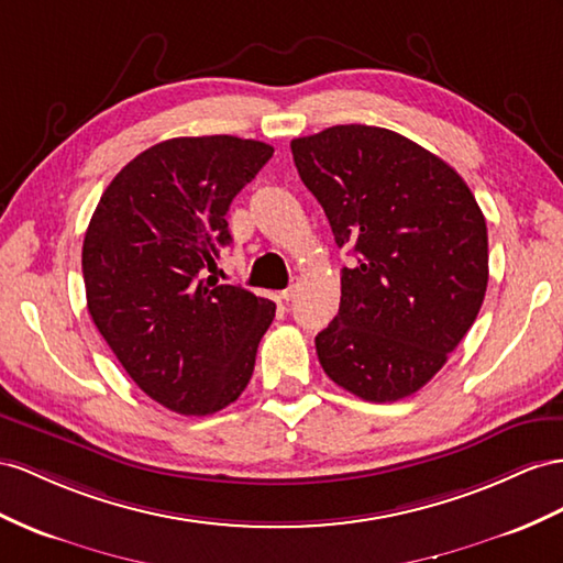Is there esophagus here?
<instances>
[{
    "label": "esophagus",
    "mask_w": 563,
    "mask_h": 563,
    "mask_svg": "<svg viewBox=\"0 0 563 563\" xmlns=\"http://www.w3.org/2000/svg\"><path fill=\"white\" fill-rule=\"evenodd\" d=\"M297 287H299V285H297V283H292L290 287H287V290H283V292H280V297H283L285 301H292V299L297 297Z\"/></svg>",
    "instance_id": "1"
}]
</instances>
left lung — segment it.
<instances>
[{"mask_svg":"<svg viewBox=\"0 0 563 563\" xmlns=\"http://www.w3.org/2000/svg\"><path fill=\"white\" fill-rule=\"evenodd\" d=\"M338 247L340 311L316 335L328 378L366 401L419 393L464 340L487 290V225L459 173L409 137L333 125L290 142Z\"/></svg>","mask_w":563,"mask_h":563,"instance_id":"obj_1","label":"left lung"}]
</instances>
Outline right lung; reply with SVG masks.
<instances>
[{
    "label": "right lung",
    "mask_w": 563,
    "mask_h": 563,
    "mask_svg": "<svg viewBox=\"0 0 563 563\" xmlns=\"http://www.w3.org/2000/svg\"><path fill=\"white\" fill-rule=\"evenodd\" d=\"M273 156L258 140L173 137L109 183L82 242L88 311L144 395L183 416L247 387L276 305L213 276L230 201Z\"/></svg>",
    "instance_id": "1"
}]
</instances>
